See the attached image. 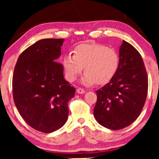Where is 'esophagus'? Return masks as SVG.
Returning a JSON list of instances; mask_svg holds the SVG:
<instances>
[{"mask_svg":"<svg viewBox=\"0 0 159 159\" xmlns=\"http://www.w3.org/2000/svg\"><path fill=\"white\" fill-rule=\"evenodd\" d=\"M77 92L78 93H80V94H83V93H84V92H85V90H84V89H82V88H77Z\"/></svg>","mask_w":159,"mask_h":159,"instance_id":"esophagus-1","label":"esophagus"}]
</instances>
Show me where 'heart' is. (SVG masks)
Returning <instances> with one entry per match:
<instances>
[{
	"instance_id": "obj_1",
	"label": "heart",
	"mask_w": 159,
	"mask_h": 159,
	"mask_svg": "<svg viewBox=\"0 0 159 159\" xmlns=\"http://www.w3.org/2000/svg\"><path fill=\"white\" fill-rule=\"evenodd\" d=\"M119 56L111 48L101 44H81L77 45L74 54L64 56L63 66L66 79L74 82L82 69L84 75L82 83L92 85L94 83H107L114 77L119 66Z\"/></svg>"
}]
</instances>
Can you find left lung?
<instances>
[{
	"mask_svg": "<svg viewBox=\"0 0 159 159\" xmlns=\"http://www.w3.org/2000/svg\"><path fill=\"white\" fill-rule=\"evenodd\" d=\"M119 66L114 77L96 91L94 116L108 129L125 128L135 121L147 98L148 79L140 54L123 40L119 48Z\"/></svg>",
	"mask_w": 159,
	"mask_h": 159,
	"instance_id": "left-lung-1",
	"label": "left lung"
}]
</instances>
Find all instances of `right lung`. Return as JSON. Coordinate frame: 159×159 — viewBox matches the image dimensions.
Instances as JSON below:
<instances>
[{"instance_id": "obj_1", "label": "right lung", "mask_w": 159, "mask_h": 159, "mask_svg": "<svg viewBox=\"0 0 159 159\" xmlns=\"http://www.w3.org/2000/svg\"><path fill=\"white\" fill-rule=\"evenodd\" d=\"M64 39H42L19 56L13 75V98L19 113L33 129L51 133L68 119L69 100L75 88L64 78L56 61Z\"/></svg>"}]
</instances>
